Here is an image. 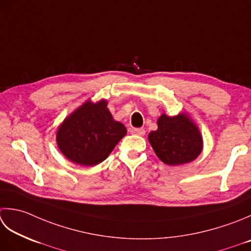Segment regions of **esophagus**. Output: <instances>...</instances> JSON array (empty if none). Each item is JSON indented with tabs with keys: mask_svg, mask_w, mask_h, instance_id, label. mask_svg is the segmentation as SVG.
<instances>
[{
	"mask_svg": "<svg viewBox=\"0 0 251 251\" xmlns=\"http://www.w3.org/2000/svg\"><path fill=\"white\" fill-rule=\"evenodd\" d=\"M130 132L134 135H138V136H144L146 134V131L144 128H131Z\"/></svg>",
	"mask_w": 251,
	"mask_h": 251,
	"instance_id": "obj_1",
	"label": "esophagus"
}]
</instances>
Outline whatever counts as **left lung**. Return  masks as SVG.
Here are the masks:
<instances>
[{
  "instance_id": "8db88e82",
  "label": "left lung",
  "mask_w": 251,
  "mask_h": 251,
  "mask_svg": "<svg viewBox=\"0 0 251 251\" xmlns=\"http://www.w3.org/2000/svg\"><path fill=\"white\" fill-rule=\"evenodd\" d=\"M149 141L158 158L168 165H180L194 161L202 150L201 135L184 114L158 120V129L149 134Z\"/></svg>"
}]
</instances>
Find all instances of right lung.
Instances as JSON below:
<instances>
[{
	"label": "right lung",
	"mask_w": 251,
	"mask_h": 251,
	"mask_svg": "<svg viewBox=\"0 0 251 251\" xmlns=\"http://www.w3.org/2000/svg\"><path fill=\"white\" fill-rule=\"evenodd\" d=\"M106 101H87L64 121L57 130L58 148L74 163L93 166L101 163L126 135L125 126L113 120Z\"/></svg>",
	"instance_id": "obj_1"
}]
</instances>
